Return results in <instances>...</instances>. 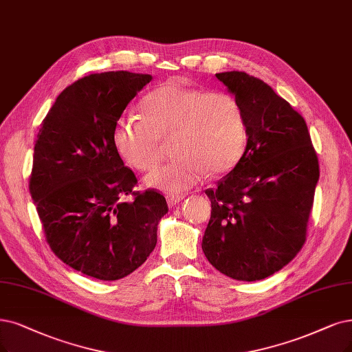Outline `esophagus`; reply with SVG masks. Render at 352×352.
<instances>
[{
    "label": "esophagus",
    "mask_w": 352,
    "mask_h": 352,
    "mask_svg": "<svg viewBox=\"0 0 352 352\" xmlns=\"http://www.w3.org/2000/svg\"><path fill=\"white\" fill-rule=\"evenodd\" d=\"M183 199H184V196H183V194H179V192H168L166 194V203H168L169 207L178 204Z\"/></svg>",
    "instance_id": "34e87169"
}]
</instances>
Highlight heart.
Instances as JSON below:
<instances>
[{
  "instance_id": "b5f03b06",
  "label": "heart",
  "mask_w": 352,
  "mask_h": 352,
  "mask_svg": "<svg viewBox=\"0 0 352 352\" xmlns=\"http://www.w3.org/2000/svg\"><path fill=\"white\" fill-rule=\"evenodd\" d=\"M139 117L122 116L111 140L120 158L138 171H151L162 160L164 142L173 140L177 158L151 173L146 186L186 191L207 175L238 164L246 145V122L238 97L228 91L190 88L166 81L140 102Z\"/></svg>"
}]
</instances>
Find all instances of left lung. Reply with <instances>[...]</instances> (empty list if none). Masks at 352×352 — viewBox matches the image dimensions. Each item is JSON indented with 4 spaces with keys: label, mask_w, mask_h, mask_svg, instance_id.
<instances>
[{
    "label": "left lung",
    "mask_w": 352,
    "mask_h": 352,
    "mask_svg": "<svg viewBox=\"0 0 352 352\" xmlns=\"http://www.w3.org/2000/svg\"><path fill=\"white\" fill-rule=\"evenodd\" d=\"M216 76L238 97L248 140L235 168L206 190L212 216L201 248L222 274L256 281L302 250L319 162L305 119L268 84L239 71Z\"/></svg>",
    "instance_id": "1"
}]
</instances>
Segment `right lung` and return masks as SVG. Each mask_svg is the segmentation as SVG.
I'll return each mask as SVG.
<instances>
[{
    "mask_svg": "<svg viewBox=\"0 0 352 352\" xmlns=\"http://www.w3.org/2000/svg\"><path fill=\"white\" fill-rule=\"evenodd\" d=\"M151 80L129 71L84 76L58 96L37 133L29 188L46 241L60 261L97 280L123 278L145 263L168 213L158 191L133 190L138 178L111 140Z\"/></svg>",
    "mask_w": 352,
    "mask_h": 352,
    "instance_id": "obj_1",
    "label": "right lung"
}]
</instances>
